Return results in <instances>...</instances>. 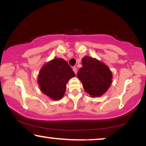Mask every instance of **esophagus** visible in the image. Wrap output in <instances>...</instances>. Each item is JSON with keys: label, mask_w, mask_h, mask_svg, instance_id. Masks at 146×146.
I'll return each instance as SVG.
<instances>
[{"label": "esophagus", "mask_w": 146, "mask_h": 146, "mask_svg": "<svg viewBox=\"0 0 146 146\" xmlns=\"http://www.w3.org/2000/svg\"><path fill=\"white\" fill-rule=\"evenodd\" d=\"M73 71H74V73H75V74H77V72H78V71H77V68L75 67V66H73Z\"/></svg>", "instance_id": "1"}]
</instances>
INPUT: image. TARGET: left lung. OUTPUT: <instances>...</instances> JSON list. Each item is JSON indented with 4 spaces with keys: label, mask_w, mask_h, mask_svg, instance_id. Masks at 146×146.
I'll return each mask as SVG.
<instances>
[{
    "label": "left lung",
    "mask_w": 146,
    "mask_h": 146,
    "mask_svg": "<svg viewBox=\"0 0 146 146\" xmlns=\"http://www.w3.org/2000/svg\"><path fill=\"white\" fill-rule=\"evenodd\" d=\"M82 62V67L79 69L77 75L85 91L92 98L104 94L112 83L113 74L109 68L92 57H84Z\"/></svg>",
    "instance_id": "obj_1"
}]
</instances>
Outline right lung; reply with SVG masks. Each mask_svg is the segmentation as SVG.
Returning a JSON list of instances; mask_svg holds the SVG:
<instances>
[{
    "label": "right lung",
    "mask_w": 146,
    "mask_h": 146,
    "mask_svg": "<svg viewBox=\"0 0 146 146\" xmlns=\"http://www.w3.org/2000/svg\"><path fill=\"white\" fill-rule=\"evenodd\" d=\"M75 74L68 62L62 58H54L45 64L40 71L38 83L44 95L53 100L63 98L66 84Z\"/></svg>",
    "instance_id": "obj_1"
}]
</instances>
